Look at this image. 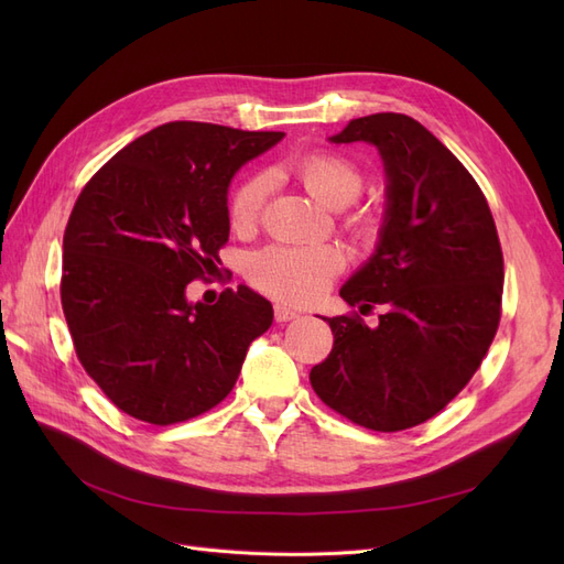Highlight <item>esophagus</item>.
<instances>
[{"mask_svg": "<svg viewBox=\"0 0 564 564\" xmlns=\"http://www.w3.org/2000/svg\"><path fill=\"white\" fill-rule=\"evenodd\" d=\"M296 317H299V311L289 308V305H284V303L275 305V319L278 322H289V319H296Z\"/></svg>", "mask_w": 564, "mask_h": 564, "instance_id": "esophagus-1", "label": "esophagus"}]
</instances>
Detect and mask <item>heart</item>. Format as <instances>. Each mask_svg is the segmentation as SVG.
Masks as SVG:
<instances>
[{"label": "heart", "mask_w": 564, "mask_h": 564, "mask_svg": "<svg viewBox=\"0 0 564 564\" xmlns=\"http://www.w3.org/2000/svg\"><path fill=\"white\" fill-rule=\"evenodd\" d=\"M299 181L305 185L322 207L344 209L360 195L365 176L362 169L350 158L338 152L319 150L301 158L294 164ZM268 176L256 174L235 187L230 197V224L237 232H251L259 226L268 195ZM348 226L357 235L373 232V218L369 214L350 216ZM344 265V253L334 245L286 247L270 245L256 251L247 263L249 282L261 292L286 303H311L329 286L336 272Z\"/></svg>", "instance_id": "b5f03b06"}]
</instances>
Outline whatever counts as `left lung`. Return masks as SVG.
I'll return each instance as SVG.
<instances>
[{"label": "left lung", "mask_w": 564, "mask_h": 564, "mask_svg": "<svg viewBox=\"0 0 564 564\" xmlns=\"http://www.w3.org/2000/svg\"><path fill=\"white\" fill-rule=\"evenodd\" d=\"M332 143L377 145L386 218L371 259L340 286L360 315L322 317L334 348L311 369L317 398L369 431L395 433L442 412L482 365L501 319L503 253L480 185L416 119H350Z\"/></svg>", "instance_id": "obj_1"}]
</instances>
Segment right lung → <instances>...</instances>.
<instances>
[{
	"label": "right lung",
	"mask_w": 564,
	"mask_h": 564,
	"mask_svg": "<svg viewBox=\"0 0 564 564\" xmlns=\"http://www.w3.org/2000/svg\"><path fill=\"white\" fill-rule=\"evenodd\" d=\"M282 135L169 122L79 193L63 235L61 303L84 371L124 414L172 425L209 412L272 324L270 301L249 286L214 305L191 303L185 289L220 263L230 178Z\"/></svg>",
	"instance_id": "right-lung-1"
}]
</instances>
